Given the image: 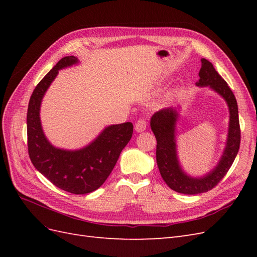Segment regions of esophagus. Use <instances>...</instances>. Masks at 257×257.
<instances>
[{
  "mask_svg": "<svg viewBox=\"0 0 257 257\" xmlns=\"http://www.w3.org/2000/svg\"><path fill=\"white\" fill-rule=\"evenodd\" d=\"M146 127H147V120L144 119V118L139 119L135 123V130H136V132H143V131L146 130Z\"/></svg>",
  "mask_w": 257,
  "mask_h": 257,
  "instance_id": "1",
  "label": "esophagus"
}]
</instances>
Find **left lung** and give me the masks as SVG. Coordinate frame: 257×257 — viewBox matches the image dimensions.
<instances>
[{"instance_id":"left-lung-1","label":"left lung","mask_w":257,"mask_h":257,"mask_svg":"<svg viewBox=\"0 0 257 257\" xmlns=\"http://www.w3.org/2000/svg\"><path fill=\"white\" fill-rule=\"evenodd\" d=\"M200 61L201 67L198 73L199 80L197 85H210V88L220 93L225 98L229 107L230 119L227 145L219 165L204 178L188 177L179 167L176 155L175 123L177 112L173 108H164L155 112L150 122L151 130L157 138V163L163 180L172 190L188 195L205 193L217 185L234 163L241 141L238 105L234 93L227 82L215 71L211 62L206 59Z\"/></svg>"}]
</instances>
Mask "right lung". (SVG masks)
I'll return each mask as SVG.
<instances>
[{
	"mask_svg": "<svg viewBox=\"0 0 257 257\" xmlns=\"http://www.w3.org/2000/svg\"><path fill=\"white\" fill-rule=\"evenodd\" d=\"M77 63L74 56L62 58L38 82L30 97L27 131L28 151L35 168L59 189L72 194H88L102 185L133 135V124L108 126L95 142L78 151L56 149L46 139L40 120L42 98L59 69Z\"/></svg>",
	"mask_w": 257,
	"mask_h": 257,
	"instance_id": "obj_1",
	"label": "right lung"
}]
</instances>
